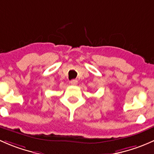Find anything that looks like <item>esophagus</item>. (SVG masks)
<instances>
[{
	"mask_svg": "<svg viewBox=\"0 0 154 154\" xmlns=\"http://www.w3.org/2000/svg\"><path fill=\"white\" fill-rule=\"evenodd\" d=\"M70 84L72 85H76L78 84V81L75 80V79H72V80L70 81Z\"/></svg>",
	"mask_w": 154,
	"mask_h": 154,
	"instance_id": "esophagus-1",
	"label": "esophagus"
}]
</instances>
